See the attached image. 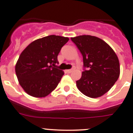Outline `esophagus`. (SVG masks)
<instances>
[{
	"label": "esophagus",
	"mask_w": 133,
	"mask_h": 133,
	"mask_svg": "<svg viewBox=\"0 0 133 133\" xmlns=\"http://www.w3.org/2000/svg\"><path fill=\"white\" fill-rule=\"evenodd\" d=\"M73 71V69H68V70H66V72L69 73V74H70V73H71Z\"/></svg>",
	"instance_id": "1"
}]
</instances>
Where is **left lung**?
I'll return each instance as SVG.
<instances>
[{"label":"left lung","instance_id":"obj_1","mask_svg":"<svg viewBox=\"0 0 133 133\" xmlns=\"http://www.w3.org/2000/svg\"><path fill=\"white\" fill-rule=\"evenodd\" d=\"M71 40L83 56L84 71L80 79L76 81L77 88L89 97L102 96L119 78L118 57L107 43L97 37L83 35Z\"/></svg>","mask_w":133,"mask_h":133}]
</instances>
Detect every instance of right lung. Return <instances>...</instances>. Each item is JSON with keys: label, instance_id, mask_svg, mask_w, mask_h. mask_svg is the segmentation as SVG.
<instances>
[{"label": "right lung", "instance_id": "obj_1", "mask_svg": "<svg viewBox=\"0 0 133 133\" xmlns=\"http://www.w3.org/2000/svg\"><path fill=\"white\" fill-rule=\"evenodd\" d=\"M69 40L67 37L50 35L28 45L16 62L15 71L25 92L34 97H44L53 91L64 72L55 68L58 55Z\"/></svg>", "mask_w": 133, "mask_h": 133}]
</instances>
